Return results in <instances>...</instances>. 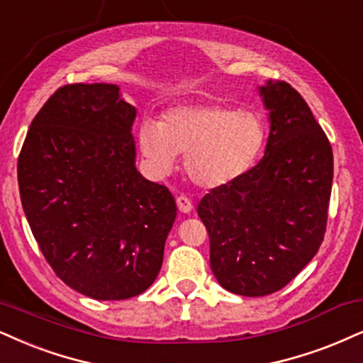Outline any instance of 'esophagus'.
I'll return each instance as SVG.
<instances>
[{
	"label": "esophagus",
	"instance_id": "1",
	"mask_svg": "<svg viewBox=\"0 0 363 363\" xmlns=\"http://www.w3.org/2000/svg\"><path fill=\"white\" fill-rule=\"evenodd\" d=\"M177 207L182 213H190L191 210H194V205H191L190 200L186 199V196H183V195L178 196V199H177Z\"/></svg>",
	"mask_w": 363,
	"mask_h": 363
}]
</instances>
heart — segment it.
<instances>
[{"mask_svg":"<svg viewBox=\"0 0 363 363\" xmlns=\"http://www.w3.org/2000/svg\"><path fill=\"white\" fill-rule=\"evenodd\" d=\"M266 143V123L252 111L218 104L169 109L161 123L146 119L138 145L156 177H167L185 155L183 169L199 189H225L256 163Z\"/></svg>","mask_w":363,"mask_h":363,"instance_id":"b5f03b06","label":"heart"}]
</instances>
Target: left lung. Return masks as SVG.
Segmentation results:
<instances>
[{"instance_id":"obj_1","label":"left lung","mask_w":363,"mask_h":363,"mask_svg":"<svg viewBox=\"0 0 363 363\" xmlns=\"http://www.w3.org/2000/svg\"><path fill=\"white\" fill-rule=\"evenodd\" d=\"M269 113L262 160L200 200L210 267L240 296L276 293L318 252L333 182V151L299 94L283 80L259 87Z\"/></svg>"}]
</instances>
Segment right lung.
Here are the masks:
<instances>
[{
    "instance_id": "add662e5",
    "label": "right lung",
    "mask_w": 363,
    "mask_h": 363,
    "mask_svg": "<svg viewBox=\"0 0 363 363\" xmlns=\"http://www.w3.org/2000/svg\"><path fill=\"white\" fill-rule=\"evenodd\" d=\"M136 107L116 84H70L45 102L18 158L26 220L67 286L99 301L138 296L163 264L177 203L136 168Z\"/></svg>"
}]
</instances>
